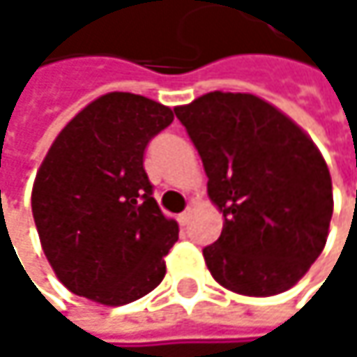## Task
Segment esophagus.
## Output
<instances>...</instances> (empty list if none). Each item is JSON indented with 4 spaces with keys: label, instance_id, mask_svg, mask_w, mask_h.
Segmentation results:
<instances>
[{
    "label": "esophagus",
    "instance_id": "34e87169",
    "mask_svg": "<svg viewBox=\"0 0 357 357\" xmlns=\"http://www.w3.org/2000/svg\"><path fill=\"white\" fill-rule=\"evenodd\" d=\"M178 221H179V225H188V223H190V208H188V211H183V213L179 215Z\"/></svg>",
    "mask_w": 357,
    "mask_h": 357
}]
</instances>
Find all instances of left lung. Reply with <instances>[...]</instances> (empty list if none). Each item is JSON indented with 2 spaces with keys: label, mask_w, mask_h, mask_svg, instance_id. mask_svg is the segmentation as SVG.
<instances>
[{
  "label": "left lung",
  "mask_w": 357,
  "mask_h": 357,
  "mask_svg": "<svg viewBox=\"0 0 357 357\" xmlns=\"http://www.w3.org/2000/svg\"><path fill=\"white\" fill-rule=\"evenodd\" d=\"M174 111L225 217L219 240L202 250L211 275L242 296L296 285L321 256L333 217L331 174L314 142L246 93L215 91Z\"/></svg>",
  "instance_id": "left-lung-1"
}]
</instances>
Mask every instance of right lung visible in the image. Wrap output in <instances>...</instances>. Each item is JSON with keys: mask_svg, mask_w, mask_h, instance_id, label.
Masks as SVG:
<instances>
[{"mask_svg": "<svg viewBox=\"0 0 357 357\" xmlns=\"http://www.w3.org/2000/svg\"><path fill=\"white\" fill-rule=\"evenodd\" d=\"M174 111L132 93H109L55 138L33 188L45 256L76 296L130 304L165 277L178 223L153 198L144 172L149 142Z\"/></svg>", "mask_w": 357, "mask_h": 357, "instance_id": "1", "label": "right lung"}]
</instances>
